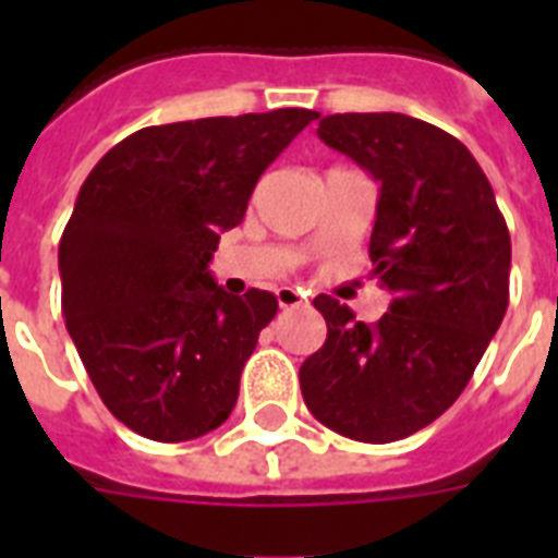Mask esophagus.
I'll list each match as a JSON object with an SVG mask.
<instances>
[{
    "label": "esophagus",
    "mask_w": 558,
    "mask_h": 558,
    "mask_svg": "<svg viewBox=\"0 0 558 558\" xmlns=\"http://www.w3.org/2000/svg\"><path fill=\"white\" fill-rule=\"evenodd\" d=\"M278 304L283 310H292V306H304L306 304V292L298 287H280L278 289Z\"/></svg>",
    "instance_id": "1"
}]
</instances>
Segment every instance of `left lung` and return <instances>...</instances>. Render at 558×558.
<instances>
[{"instance_id": "left-lung-1", "label": "left lung", "mask_w": 558, "mask_h": 558, "mask_svg": "<svg viewBox=\"0 0 558 558\" xmlns=\"http://www.w3.org/2000/svg\"><path fill=\"white\" fill-rule=\"evenodd\" d=\"M318 138L379 182L373 278L390 292L376 324L318 295L327 341L301 365L315 420L341 437L393 442L434 423L472 379L510 301V231L475 156L402 112H344Z\"/></svg>"}]
</instances>
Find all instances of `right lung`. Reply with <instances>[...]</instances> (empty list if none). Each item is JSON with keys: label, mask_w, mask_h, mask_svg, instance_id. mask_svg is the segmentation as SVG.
Here are the masks:
<instances>
[{"label": "right lung", "mask_w": 558, "mask_h": 558, "mask_svg": "<svg viewBox=\"0 0 558 558\" xmlns=\"http://www.w3.org/2000/svg\"><path fill=\"white\" fill-rule=\"evenodd\" d=\"M315 118L292 107L144 126L83 182L57 254L65 330L104 405L147 440L202 437L236 405L278 298L228 295L208 263Z\"/></svg>", "instance_id": "obj_1"}]
</instances>
